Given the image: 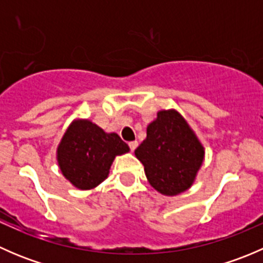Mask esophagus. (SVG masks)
<instances>
[{"label": "esophagus", "instance_id": "1", "mask_svg": "<svg viewBox=\"0 0 263 263\" xmlns=\"http://www.w3.org/2000/svg\"><path fill=\"white\" fill-rule=\"evenodd\" d=\"M128 146H129V148H131V151H135V150H136V147L139 146V142L131 141V142H128Z\"/></svg>", "mask_w": 263, "mask_h": 263}]
</instances>
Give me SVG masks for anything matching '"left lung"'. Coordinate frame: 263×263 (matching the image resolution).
Segmentation results:
<instances>
[{"label": "left lung", "mask_w": 263, "mask_h": 263, "mask_svg": "<svg viewBox=\"0 0 263 263\" xmlns=\"http://www.w3.org/2000/svg\"><path fill=\"white\" fill-rule=\"evenodd\" d=\"M148 183L158 192L176 196L192 185L203 161L202 145L177 110H160L135 150Z\"/></svg>", "instance_id": "1"}]
</instances>
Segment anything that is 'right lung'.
<instances>
[{"label":"right lung","instance_id":"right-lung-1","mask_svg":"<svg viewBox=\"0 0 263 263\" xmlns=\"http://www.w3.org/2000/svg\"><path fill=\"white\" fill-rule=\"evenodd\" d=\"M129 151L117 134H107L87 119L68 127L57 148L61 172L76 188L91 190L109 174L117 155Z\"/></svg>","mask_w":263,"mask_h":263}]
</instances>
